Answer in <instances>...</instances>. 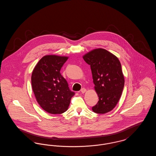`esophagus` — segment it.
<instances>
[{
	"mask_svg": "<svg viewBox=\"0 0 156 156\" xmlns=\"http://www.w3.org/2000/svg\"><path fill=\"white\" fill-rule=\"evenodd\" d=\"M86 91H87V89H85V88H82V89H81V92L82 94L85 93Z\"/></svg>",
	"mask_w": 156,
	"mask_h": 156,
	"instance_id": "obj_1",
	"label": "esophagus"
}]
</instances>
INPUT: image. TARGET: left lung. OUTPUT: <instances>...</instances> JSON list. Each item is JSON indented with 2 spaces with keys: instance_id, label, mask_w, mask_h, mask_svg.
Returning <instances> with one entry per match:
<instances>
[{
  "instance_id": "1",
  "label": "left lung",
  "mask_w": 156,
  "mask_h": 156,
  "mask_svg": "<svg viewBox=\"0 0 156 156\" xmlns=\"http://www.w3.org/2000/svg\"><path fill=\"white\" fill-rule=\"evenodd\" d=\"M83 58L90 65L94 88L99 97L92 111L100 114L111 111L118 104L125 85L119 59L103 48L93 50L85 54Z\"/></svg>"
}]
</instances>
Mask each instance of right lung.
<instances>
[{
  "label": "right lung",
  "instance_id": "1",
  "mask_svg": "<svg viewBox=\"0 0 156 156\" xmlns=\"http://www.w3.org/2000/svg\"><path fill=\"white\" fill-rule=\"evenodd\" d=\"M68 57L45 55L40 59L31 74V85L37 102L46 112L61 114L67 111L75 95L60 73Z\"/></svg>",
  "mask_w": 156,
  "mask_h": 156
}]
</instances>
